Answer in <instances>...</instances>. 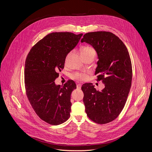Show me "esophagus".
Listing matches in <instances>:
<instances>
[{"mask_svg":"<svg viewBox=\"0 0 152 152\" xmlns=\"http://www.w3.org/2000/svg\"><path fill=\"white\" fill-rule=\"evenodd\" d=\"M81 86H82V85L81 84H77L76 85V87H77V89H80L81 88Z\"/></svg>","mask_w":152,"mask_h":152,"instance_id":"esophagus-1","label":"esophagus"}]
</instances>
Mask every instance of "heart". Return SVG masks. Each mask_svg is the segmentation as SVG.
Masks as SVG:
<instances>
[{
    "label": "heart",
    "mask_w": 152,
    "mask_h": 152,
    "mask_svg": "<svg viewBox=\"0 0 152 152\" xmlns=\"http://www.w3.org/2000/svg\"><path fill=\"white\" fill-rule=\"evenodd\" d=\"M71 54V53H69L66 58V62L67 61L69 57H70ZM96 51L95 49L91 46H83L81 49V55L83 56H90V55H94L95 56ZM87 75L84 73H80V72H77L75 73L73 75V77L76 79H77L79 80H85L87 79Z\"/></svg>",
    "instance_id": "obj_1"
}]
</instances>
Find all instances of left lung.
<instances>
[{
    "label": "left lung",
    "mask_w": 152,
    "mask_h": 152,
    "mask_svg": "<svg viewBox=\"0 0 152 152\" xmlns=\"http://www.w3.org/2000/svg\"><path fill=\"white\" fill-rule=\"evenodd\" d=\"M81 42L90 44L96 50L98 61L95 75L105 88L96 91L91 83L82 86L83 101L88 118L98 124L115 120L123 110L130 91L132 77L128 50L123 42L109 31L85 34Z\"/></svg>",
    "instance_id": "8db88e82"
}]
</instances>
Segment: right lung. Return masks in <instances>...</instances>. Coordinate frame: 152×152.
I'll return each instance as SVG.
<instances>
[{"label":"right lung","instance_id":"1","mask_svg":"<svg viewBox=\"0 0 152 152\" xmlns=\"http://www.w3.org/2000/svg\"><path fill=\"white\" fill-rule=\"evenodd\" d=\"M82 33H50L30 49L25 62L27 96L37 116L46 123L58 125L70 116V95L76 88L72 80L56 85L58 72L64 69L67 55L78 43Z\"/></svg>","mask_w":152,"mask_h":152}]
</instances>
